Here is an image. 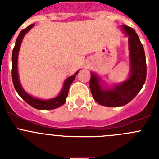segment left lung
I'll return each mask as SVG.
<instances>
[{
	"label": "left lung",
	"instance_id": "8db88e82",
	"mask_svg": "<svg viewBox=\"0 0 159 159\" xmlns=\"http://www.w3.org/2000/svg\"><path fill=\"white\" fill-rule=\"evenodd\" d=\"M123 30L128 36L130 59V75L127 80L112 89H102L99 78L92 73L90 88L94 99L106 107H121L130 102L140 92L147 77V63L144 48L139 36L132 28L123 25Z\"/></svg>",
	"mask_w": 159,
	"mask_h": 159
}]
</instances>
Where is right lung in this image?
Masks as SVG:
<instances>
[{"label": "right lung", "instance_id": "1", "mask_svg": "<svg viewBox=\"0 0 159 159\" xmlns=\"http://www.w3.org/2000/svg\"><path fill=\"white\" fill-rule=\"evenodd\" d=\"M34 24L30 25L28 26L27 28H25V29L20 32L19 36H17L16 40V43L12 50V83H13L14 88L16 89V92L18 95L21 97L22 99L27 102L28 104L32 106V107L36 108V109H39V110H52V109H56V108L62 106L66 101V98L67 97V94H68V90H69L71 84H72L73 80H75V75L78 74L79 71L75 73V75H71L69 78H67L64 82V88H63L62 91L60 92V95L57 97L54 98V99H48V100H41V99H36V98H33V97L30 96L28 95L26 92L24 91L22 88L21 85L20 84L19 79H18V74H17V57H18V52H19L20 47L21 44L22 40H23L24 36L26 34V32H29L32 27H33Z\"/></svg>", "mask_w": 159, "mask_h": 159}]
</instances>
